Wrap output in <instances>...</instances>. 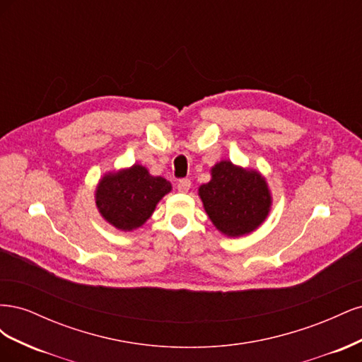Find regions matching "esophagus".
I'll use <instances>...</instances> for the list:
<instances>
[{"instance_id":"esophagus-1","label":"esophagus","mask_w":362,"mask_h":362,"mask_svg":"<svg viewBox=\"0 0 362 362\" xmlns=\"http://www.w3.org/2000/svg\"><path fill=\"white\" fill-rule=\"evenodd\" d=\"M190 185H192V182H190V180H180L178 181V184H177V189H178V192H182V193H187L189 190H190Z\"/></svg>"}]
</instances>
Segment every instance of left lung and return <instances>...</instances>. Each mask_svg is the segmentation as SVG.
I'll return each instance as SVG.
<instances>
[{
	"label": "left lung",
	"instance_id": "1",
	"mask_svg": "<svg viewBox=\"0 0 362 362\" xmlns=\"http://www.w3.org/2000/svg\"><path fill=\"white\" fill-rule=\"evenodd\" d=\"M211 180L198 194L211 223L226 237H243L264 223L272 210L267 180L257 169L221 160L211 168Z\"/></svg>",
	"mask_w": 362,
	"mask_h": 362
}]
</instances>
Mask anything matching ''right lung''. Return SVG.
<instances>
[{
    "instance_id": "add662e5",
    "label": "right lung",
    "mask_w": 362,
    "mask_h": 362,
    "mask_svg": "<svg viewBox=\"0 0 362 362\" xmlns=\"http://www.w3.org/2000/svg\"><path fill=\"white\" fill-rule=\"evenodd\" d=\"M172 184L134 163L105 172L95 189V204L107 223L129 233L144 226L158 202L170 193Z\"/></svg>"
}]
</instances>
